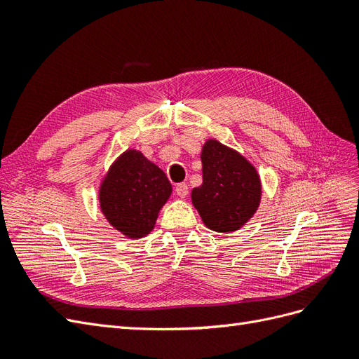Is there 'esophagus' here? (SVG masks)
Listing matches in <instances>:
<instances>
[{
    "mask_svg": "<svg viewBox=\"0 0 359 359\" xmlns=\"http://www.w3.org/2000/svg\"><path fill=\"white\" fill-rule=\"evenodd\" d=\"M175 193L178 194L180 198H186L187 194H189V187H187V184H186V182H180V184H177V186H175Z\"/></svg>",
    "mask_w": 359,
    "mask_h": 359,
    "instance_id": "obj_1",
    "label": "esophagus"
}]
</instances>
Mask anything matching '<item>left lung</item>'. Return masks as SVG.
Returning a JSON list of instances; mask_svg holds the SVG:
<instances>
[{"instance_id":"obj_1","label":"left lung","mask_w":359,"mask_h":359,"mask_svg":"<svg viewBox=\"0 0 359 359\" xmlns=\"http://www.w3.org/2000/svg\"><path fill=\"white\" fill-rule=\"evenodd\" d=\"M202 186L191 202L206 227L233 232L244 226L260 203V178L252 163L219 140H206L202 153Z\"/></svg>"}]
</instances>
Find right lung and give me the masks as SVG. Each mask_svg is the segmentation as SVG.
Masks as SVG:
<instances>
[{
  "label": "right lung",
  "mask_w": 359,
  "mask_h": 359,
  "mask_svg": "<svg viewBox=\"0 0 359 359\" xmlns=\"http://www.w3.org/2000/svg\"><path fill=\"white\" fill-rule=\"evenodd\" d=\"M170 193L165 172L140 151L127 149L106 173L99 199L106 220L116 231L127 238H142L154 229Z\"/></svg>",
  "instance_id": "right-lung-1"
}]
</instances>
